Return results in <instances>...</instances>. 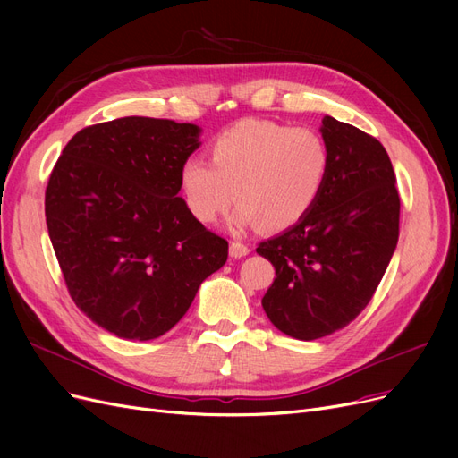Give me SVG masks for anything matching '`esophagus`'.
<instances>
[{
    "mask_svg": "<svg viewBox=\"0 0 458 458\" xmlns=\"http://www.w3.org/2000/svg\"><path fill=\"white\" fill-rule=\"evenodd\" d=\"M250 254V248H248L246 244H242V242H239V241H233L231 244H229V256L233 258V259H241V258H244V256H248Z\"/></svg>",
    "mask_w": 458,
    "mask_h": 458,
    "instance_id": "1",
    "label": "esophagus"
}]
</instances>
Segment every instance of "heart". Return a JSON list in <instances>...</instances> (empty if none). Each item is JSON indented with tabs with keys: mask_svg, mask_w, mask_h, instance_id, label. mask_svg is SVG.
<instances>
[{
	"mask_svg": "<svg viewBox=\"0 0 458 458\" xmlns=\"http://www.w3.org/2000/svg\"><path fill=\"white\" fill-rule=\"evenodd\" d=\"M328 170L330 148L317 130L244 120L216 137L212 162L185 160L182 187L191 214L202 224H216L237 199L233 229L261 224L283 231L310 214Z\"/></svg>",
	"mask_w": 458,
	"mask_h": 458,
	"instance_id": "obj_1",
	"label": "heart"
}]
</instances>
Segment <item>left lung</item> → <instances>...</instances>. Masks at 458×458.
<instances>
[{"instance_id":"1","label":"left lung","mask_w":458,"mask_h":458,"mask_svg":"<svg viewBox=\"0 0 458 458\" xmlns=\"http://www.w3.org/2000/svg\"><path fill=\"white\" fill-rule=\"evenodd\" d=\"M330 170L310 214L256 252L275 267L261 300L269 321L296 340L332 335L361 313L399 239V195L390 157L352 123L323 118Z\"/></svg>"}]
</instances>
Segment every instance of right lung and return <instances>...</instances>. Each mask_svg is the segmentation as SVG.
Instances as JSON below:
<instances>
[{"label":"right lung","instance_id":"add662e5","mask_svg":"<svg viewBox=\"0 0 458 458\" xmlns=\"http://www.w3.org/2000/svg\"><path fill=\"white\" fill-rule=\"evenodd\" d=\"M200 133L145 116L97 123L68 141L51 172L46 221L68 293L118 338L165 335L227 261V241L179 197Z\"/></svg>","mask_w":458,"mask_h":458}]
</instances>
